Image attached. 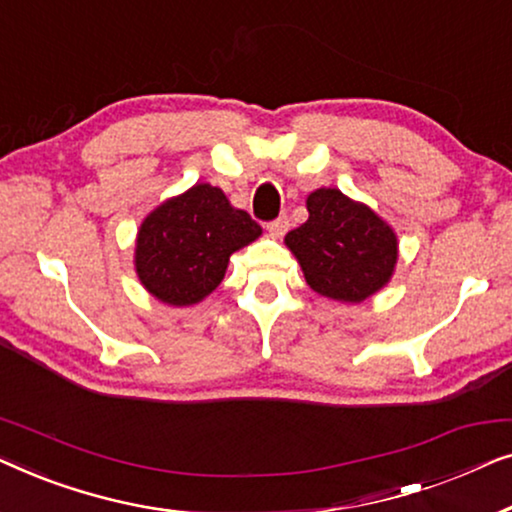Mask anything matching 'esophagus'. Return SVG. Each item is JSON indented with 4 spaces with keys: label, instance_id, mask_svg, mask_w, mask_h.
Wrapping results in <instances>:
<instances>
[{
    "label": "esophagus",
    "instance_id": "1",
    "mask_svg": "<svg viewBox=\"0 0 512 512\" xmlns=\"http://www.w3.org/2000/svg\"><path fill=\"white\" fill-rule=\"evenodd\" d=\"M266 229H269V234L273 236V239H283L287 229H290V220H287V218H278V220L269 222V227H266Z\"/></svg>",
    "mask_w": 512,
    "mask_h": 512
}]
</instances>
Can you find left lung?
Listing matches in <instances>:
<instances>
[{
  "label": "left lung",
  "instance_id": "8db88e82",
  "mask_svg": "<svg viewBox=\"0 0 512 512\" xmlns=\"http://www.w3.org/2000/svg\"><path fill=\"white\" fill-rule=\"evenodd\" d=\"M308 220L285 236L304 278L320 297L362 304L390 283L399 239L371 206L338 187H318L306 197Z\"/></svg>",
  "mask_w": 512,
  "mask_h": 512
}]
</instances>
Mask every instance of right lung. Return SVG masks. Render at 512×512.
Segmentation results:
<instances>
[{"label":"right lung","mask_w":512,"mask_h":512,"mask_svg":"<svg viewBox=\"0 0 512 512\" xmlns=\"http://www.w3.org/2000/svg\"><path fill=\"white\" fill-rule=\"evenodd\" d=\"M262 236V227L211 183L169 197L143 218L134 241V269L150 297L194 306L225 278L229 257Z\"/></svg>","instance_id":"obj_1"}]
</instances>
